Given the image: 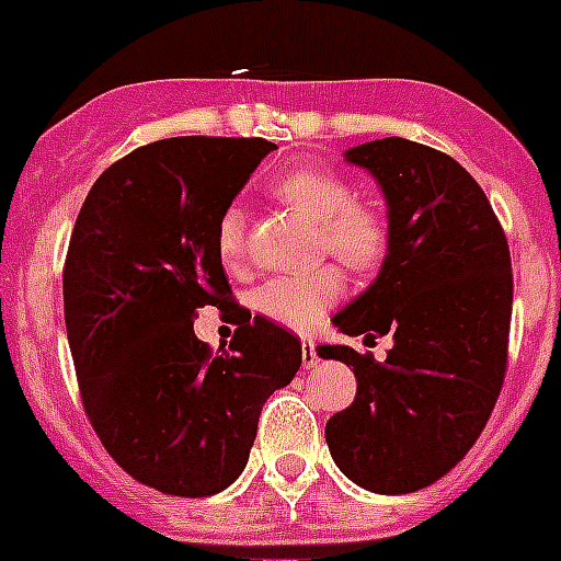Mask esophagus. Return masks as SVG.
<instances>
[{
    "label": "esophagus",
    "mask_w": 561,
    "mask_h": 561,
    "mask_svg": "<svg viewBox=\"0 0 561 561\" xmlns=\"http://www.w3.org/2000/svg\"><path fill=\"white\" fill-rule=\"evenodd\" d=\"M320 364V356H317V344L311 339H302V369H311Z\"/></svg>",
    "instance_id": "34e87169"
}]
</instances>
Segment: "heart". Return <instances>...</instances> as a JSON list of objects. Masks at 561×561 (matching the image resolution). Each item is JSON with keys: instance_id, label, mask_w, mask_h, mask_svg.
Segmentation results:
<instances>
[{"instance_id": "heart-1", "label": "heart", "mask_w": 561, "mask_h": 561, "mask_svg": "<svg viewBox=\"0 0 561 561\" xmlns=\"http://www.w3.org/2000/svg\"><path fill=\"white\" fill-rule=\"evenodd\" d=\"M272 194L317 225L320 253L333 255L353 272H369L389 253V222L369 203H356L353 186L336 172L297 167L272 183ZM217 255L228 270L244 259L247 217L239 205L219 214ZM344 280L336 266H322L302 277H272L253 295V308L266 320L291 331H311L342 295Z\"/></svg>"}]
</instances>
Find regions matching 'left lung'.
I'll return each instance as SVG.
<instances>
[{
  "instance_id": "left-lung-1",
  "label": "left lung",
  "mask_w": 561,
  "mask_h": 561,
  "mask_svg": "<svg viewBox=\"0 0 561 561\" xmlns=\"http://www.w3.org/2000/svg\"><path fill=\"white\" fill-rule=\"evenodd\" d=\"M381 186L389 253L364 295L333 317L347 336L392 333L387 362L322 344L356 373V398L325 425L339 470L405 495L454 470L484 431L506 375L512 259L490 199L445 152L381 138L344 152Z\"/></svg>"
}]
</instances>
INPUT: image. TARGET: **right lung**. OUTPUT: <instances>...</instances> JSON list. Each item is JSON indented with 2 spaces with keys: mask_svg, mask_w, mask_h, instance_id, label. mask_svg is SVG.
I'll use <instances>...</instances> for the list:
<instances>
[{
  "mask_svg": "<svg viewBox=\"0 0 561 561\" xmlns=\"http://www.w3.org/2000/svg\"><path fill=\"white\" fill-rule=\"evenodd\" d=\"M272 150L210 136L138 147L96 178L71 230L64 314L82 405L113 461L167 495L233 484L266 398L302 364L295 333L233 302L214 241ZM205 305L237 317L228 352L193 336Z\"/></svg>",
  "mask_w": 561,
  "mask_h": 561,
  "instance_id": "1",
  "label": "right lung"
}]
</instances>
